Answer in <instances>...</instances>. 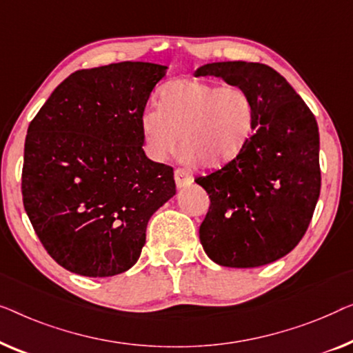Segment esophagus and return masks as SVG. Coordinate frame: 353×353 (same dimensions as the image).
I'll return each instance as SVG.
<instances>
[{
	"instance_id": "obj_1",
	"label": "esophagus",
	"mask_w": 353,
	"mask_h": 353,
	"mask_svg": "<svg viewBox=\"0 0 353 353\" xmlns=\"http://www.w3.org/2000/svg\"><path fill=\"white\" fill-rule=\"evenodd\" d=\"M174 179H176V185L179 188L190 185L192 181H193L190 172H188L187 170H182V168H177V170L174 171Z\"/></svg>"
}]
</instances>
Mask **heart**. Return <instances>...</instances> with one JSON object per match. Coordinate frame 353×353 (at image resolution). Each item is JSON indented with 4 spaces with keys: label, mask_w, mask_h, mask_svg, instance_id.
Wrapping results in <instances>:
<instances>
[{
    "label": "heart",
    "mask_w": 353,
    "mask_h": 353,
    "mask_svg": "<svg viewBox=\"0 0 353 353\" xmlns=\"http://www.w3.org/2000/svg\"><path fill=\"white\" fill-rule=\"evenodd\" d=\"M141 129L148 157L165 161L179 136L187 161L222 168L235 161L256 131V107L238 86H219L200 78H179L165 84L158 110L142 115Z\"/></svg>",
    "instance_id": "heart-1"
}]
</instances>
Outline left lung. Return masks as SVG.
<instances>
[{
	"mask_svg": "<svg viewBox=\"0 0 353 353\" xmlns=\"http://www.w3.org/2000/svg\"><path fill=\"white\" fill-rule=\"evenodd\" d=\"M196 77H216L250 94L256 131L241 155L195 182L210 195L200 225L203 250L224 267L250 269L294 250L320 196V134L314 113L274 68L214 62Z\"/></svg>",
	"mask_w": 353,
	"mask_h": 353,
	"instance_id": "1",
	"label": "left lung"
}]
</instances>
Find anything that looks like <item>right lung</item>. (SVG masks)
<instances>
[{
	"instance_id": "add662e5",
	"label": "right lung",
	"mask_w": 353,
	"mask_h": 353,
	"mask_svg": "<svg viewBox=\"0 0 353 353\" xmlns=\"http://www.w3.org/2000/svg\"><path fill=\"white\" fill-rule=\"evenodd\" d=\"M166 70L150 62L78 70L30 123L23 208L44 250L73 274L131 269L153 212L176 195L172 168L142 148L143 110Z\"/></svg>"
}]
</instances>
